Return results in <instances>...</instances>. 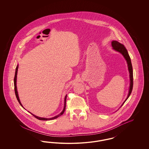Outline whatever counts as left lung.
I'll use <instances>...</instances> for the list:
<instances>
[{"label": "left lung", "instance_id": "obj_1", "mask_svg": "<svg viewBox=\"0 0 149 149\" xmlns=\"http://www.w3.org/2000/svg\"><path fill=\"white\" fill-rule=\"evenodd\" d=\"M111 46L113 47V50L120 52L124 57V58L126 61L127 63V66H128V71H129V72H130V88H129L130 89H129V91H128V94L126 99H125V100L123 102V103H122V105H121V107H120V108L123 105V104H124L125 102L126 101L127 99L129 98L130 95H131L132 89H133V68H132V63H131L130 57L128 53V51H127V50L126 49V47H125V46L122 44H121L120 42H119L117 41L116 40H113L111 42Z\"/></svg>", "mask_w": 149, "mask_h": 149}]
</instances>
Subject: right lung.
<instances>
[{"label":"right lung","mask_w":149,"mask_h":149,"mask_svg":"<svg viewBox=\"0 0 149 149\" xmlns=\"http://www.w3.org/2000/svg\"><path fill=\"white\" fill-rule=\"evenodd\" d=\"M18 64L17 65V66H16V70H15V77H14V87H15V95H16V98H17V100L18 101V102H19V104L23 108V107L22 105L21 104V101H20V100H19V96H18V92H17V85H16V82H17V71H18ZM67 95H65V98H64V108H63V110H62V111L61 112V113H60L58 115H56V116H54V117H51V118H45V117H38V116H37L36 115H34V114H33L31 113H30L29 111H28L29 113H31L32 115H33L34 117H36V118H38V119H39V120H44V121H47V120H54V119H55V118H57V117H59L60 116H61V115H63V113L64 112V111H65V105H66V99H67Z\"/></svg>","instance_id":"1"}]
</instances>
